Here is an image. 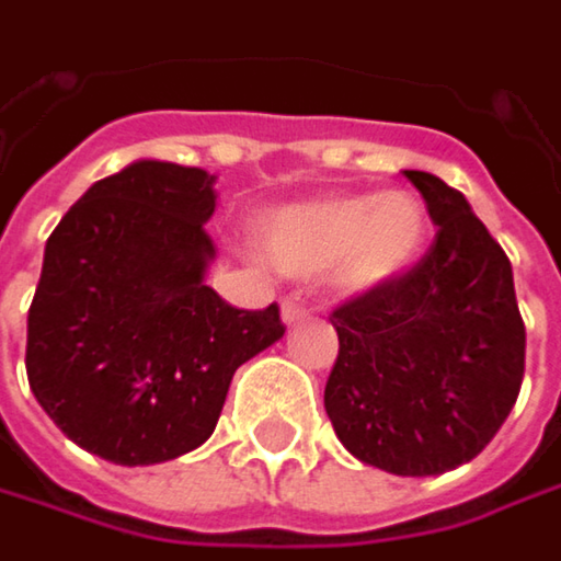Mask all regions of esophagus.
Returning a JSON list of instances; mask_svg holds the SVG:
<instances>
[{
	"instance_id": "34e87169",
	"label": "esophagus",
	"mask_w": 561,
	"mask_h": 561,
	"mask_svg": "<svg viewBox=\"0 0 561 561\" xmlns=\"http://www.w3.org/2000/svg\"><path fill=\"white\" fill-rule=\"evenodd\" d=\"M305 317H310V307L301 301V298H288L285 305H282V320L291 327V323H298V320H305Z\"/></svg>"
}]
</instances>
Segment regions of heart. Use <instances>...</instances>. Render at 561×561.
Returning <instances> with one entry per match:
<instances>
[{
	"instance_id": "obj_1",
	"label": "heart",
	"mask_w": 561,
	"mask_h": 561,
	"mask_svg": "<svg viewBox=\"0 0 561 561\" xmlns=\"http://www.w3.org/2000/svg\"><path fill=\"white\" fill-rule=\"evenodd\" d=\"M254 238L279 273L320 276L329 270L345 291H374L417 260L426 209L411 191L339 194L263 213Z\"/></svg>"
}]
</instances>
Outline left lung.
Returning a JSON list of instances; mask_svg holds the SVG:
<instances>
[{
    "instance_id": "obj_1",
    "label": "left lung",
    "mask_w": 561,
    "mask_h": 561,
    "mask_svg": "<svg viewBox=\"0 0 561 561\" xmlns=\"http://www.w3.org/2000/svg\"><path fill=\"white\" fill-rule=\"evenodd\" d=\"M436 238L396 282L332 310L339 357L327 379L342 446L399 477L451 471L505 424L524 379V320L512 263L461 191L404 172Z\"/></svg>"
}]
</instances>
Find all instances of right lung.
<instances>
[{"label": "right lung", "mask_w": 561, "mask_h": 561, "mask_svg": "<svg viewBox=\"0 0 561 561\" xmlns=\"http://www.w3.org/2000/svg\"><path fill=\"white\" fill-rule=\"evenodd\" d=\"M213 175L140 159L96 182L46 241L27 313L39 408L112 465H157L216 430L234 370L282 339L279 305L238 310L207 282Z\"/></svg>", "instance_id": "right-lung-1"}]
</instances>
